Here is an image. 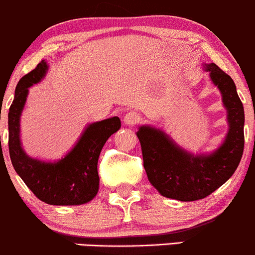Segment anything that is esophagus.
Listing matches in <instances>:
<instances>
[{
    "instance_id": "esophagus-1",
    "label": "esophagus",
    "mask_w": 255,
    "mask_h": 255,
    "mask_svg": "<svg viewBox=\"0 0 255 255\" xmlns=\"http://www.w3.org/2000/svg\"><path fill=\"white\" fill-rule=\"evenodd\" d=\"M141 122V116L137 113V112H128L127 114H125L124 117V123L125 124H128V127H133V125H136L137 123Z\"/></svg>"
}]
</instances>
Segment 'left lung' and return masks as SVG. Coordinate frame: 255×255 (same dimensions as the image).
Listing matches in <instances>:
<instances>
[{"mask_svg":"<svg viewBox=\"0 0 255 255\" xmlns=\"http://www.w3.org/2000/svg\"><path fill=\"white\" fill-rule=\"evenodd\" d=\"M205 70L227 109L230 128L219 149L209 155H192L157 128L141 127L136 132L149 182L161 196L181 202L205 198L224 185L236 171L245 148V111L236 85L214 63L205 64Z\"/></svg>","mask_w":255,"mask_h":255,"instance_id":"8db88e82","label":"left lung"}]
</instances>
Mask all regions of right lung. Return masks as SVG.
<instances>
[{
  "instance_id": "add662e5",
  "label": "right lung",
  "mask_w": 255,
  "mask_h": 255,
  "mask_svg": "<svg viewBox=\"0 0 255 255\" xmlns=\"http://www.w3.org/2000/svg\"><path fill=\"white\" fill-rule=\"evenodd\" d=\"M47 64L41 61L24 75L15 87L8 113V148L13 168L31 192L47 204L79 205L87 203L98 192L97 163L106 141L122 127L118 117L90 124L75 147L54 163L32 159L20 146L19 120L25 105L28 87L45 76ZM2 150V148H1Z\"/></svg>"
}]
</instances>
